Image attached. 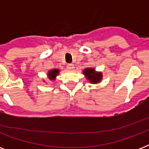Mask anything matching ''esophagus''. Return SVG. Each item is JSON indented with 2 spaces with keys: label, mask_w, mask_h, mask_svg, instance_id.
Returning <instances> with one entry per match:
<instances>
[{
  "label": "esophagus",
  "mask_w": 149,
  "mask_h": 149,
  "mask_svg": "<svg viewBox=\"0 0 149 149\" xmlns=\"http://www.w3.org/2000/svg\"><path fill=\"white\" fill-rule=\"evenodd\" d=\"M73 69H74V65H72V64H68V65H67V70H73Z\"/></svg>",
  "instance_id": "esophagus-1"
}]
</instances>
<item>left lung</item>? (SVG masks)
<instances>
[{
  "mask_svg": "<svg viewBox=\"0 0 149 149\" xmlns=\"http://www.w3.org/2000/svg\"><path fill=\"white\" fill-rule=\"evenodd\" d=\"M83 73L86 77V79L89 80L90 83L93 84L100 83L101 81L102 77H103L102 72H97L95 69H93V68H86V69H84V71H83Z\"/></svg>",
  "mask_w": 149,
  "mask_h": 149,
  "instance_id": "1",
  "label": "left lung"
}]
</instances>
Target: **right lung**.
I'll return each mask as SVG.
<instances>
[{"mask_svg":"<svg viewBox=\"0 0 149 149\" xmlns=\"http://www.w3.org/2000/svg\"><path fill=\"white\" fill-rule=\"evenodd\" d=\"M60 70L58 69H54V70H51L48 72V77L50 80H55L56 77L59 74Z\"/></svg>","mask_w":149,"mask_h":149,"instance_id":"add662e5","label":"right lung"}]
</instances>
